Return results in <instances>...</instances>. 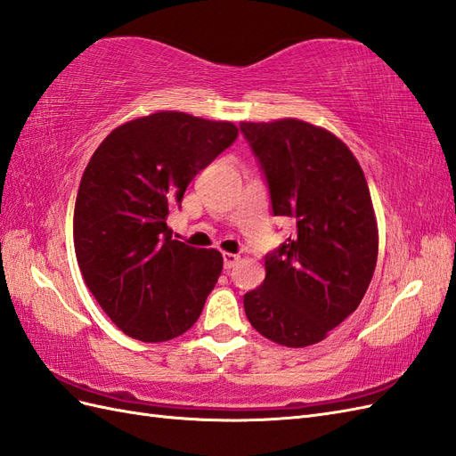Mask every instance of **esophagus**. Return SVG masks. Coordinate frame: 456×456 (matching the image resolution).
<instances>
[{"instance_id":"obj_1","label":"esophagus","mask_w":456,"mask_h":456,"mask_svg":"<svg viewBox=\"0 0 456 456\" xmlns=\"http://www.w3.org/2000/svg\"><path fill=\"white\" fill-rule=\"evenodd\" d=\"M239 259H240V256H239V254H231V252H224V265H225V269H231V267H235V265L239 264Z\"/></svg>"}]
</instances>
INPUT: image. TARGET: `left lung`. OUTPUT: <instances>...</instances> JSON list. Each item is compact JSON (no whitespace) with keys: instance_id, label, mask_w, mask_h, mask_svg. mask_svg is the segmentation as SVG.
Wrapping results in <instances>:
<instances>
[{"instance_id":"1","label":"left lung","mask_w":456,"mask_h":456,"mask_svg":"<svg viewBox=\"0 0 456 456\" xmlns=\"http://www.w3.org/2000/svg\"><path fill=\"white\" fill-rule=\"evenodd\" d=\"M275 216L294 235L265 256V281L244 294L252 327L286 347L314 346L359 307L379 257L365 174L342 139L297 118L242 122Z\"/></svg>"}]
</instances>
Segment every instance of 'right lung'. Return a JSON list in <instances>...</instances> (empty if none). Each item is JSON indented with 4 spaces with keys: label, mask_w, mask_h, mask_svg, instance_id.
Returning <instances> with one entry per match:
<instances>
[{
    "label": "right lung",
    "mask_w": 456,
    "mask_h": 456,
    "mask_svg": "<svg viewBox=\"0 0 456 456\" xmlns=\"http://www.w3.org/2000/svg\"><path fill=\"white\" fill-rule=\"evenodd\" d=\"M237 135L232 122L159 110L114 127L86 166L74 208L77 265L102 311L135 340H172L202 314L224 257L172 239L167 216Z\"/></svg>",
    "instance_id": "add662e5"
}]
</instances>
